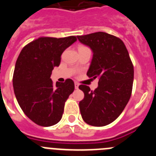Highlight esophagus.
<instances>
[{"mask_svg": "<svg viewBox=\"0 0 156 156\" xmlns=\"http://www.w3.org/2000/svg\"><path fill=\"white\" fill-rule=\"evenodd\" d=\"M78 88H79V83H75V89H78Z\"/></svg>", "mask_w": 156, "mask_h": 156, "instance_id": "obj_1", "label": "esophagus"}]
</instances>
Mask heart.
Instances as JSON below:
<instances>
[{
	"label": "heart",
	"mask_w": 156,
	"mask_h": 156,
	"mask_svg": "<svg viewBox=\"0 0 156 156\" xmlns=\"http://www.w3.org/2000/svg\"><path fill=\"white\" fill-rule=\"evenodd\" d=\"M86 48V47H83V46H80V48ZM80 48H79V49H80Z\"/></svg>",
	"instance_id": "b5f03b06"
}]
</instances>
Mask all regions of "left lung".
<instances>
[{"instance_id":"left-lung-1","label":"left lung","mask_w":156,"mask_h":156,"mask_svg":"<svg viewBox=\"0 0 156 156\" xmlns=\"http://www.w3.org/2000/svg\"><path fill=\"white\" fill-rule=\"evenodd\" d=\"M77 38L93 52L87 75L99 80L94 90L86 85L79 86L84 93L79 103L81 115L87 124L106 126L119 117L130 98L133 64L124 43L115 36L97 32Z\"/></svg>"}]
</instances>
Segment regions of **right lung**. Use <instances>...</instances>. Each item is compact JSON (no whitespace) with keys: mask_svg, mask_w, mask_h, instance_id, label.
Here are the masks:
<instances>
[{"mask_svg":"<svg viewBox=\"0 0 156 156\" xmlns=\"http://www.w3.org/2000/svg\"><path fill=\"white\" fill-rule=\"evenodd\" d=\"M76 41L74 36L40 37L19 54L12 80L14 92L23 112L37 125L51 126L61 120L74 83L67 79L54 85L51 75L60 65L63 51Z\"/></svg>","mask_w":156,"mask_h":156,"instance_id":"right-lung-1","label":"right lung"}]
</instances>
